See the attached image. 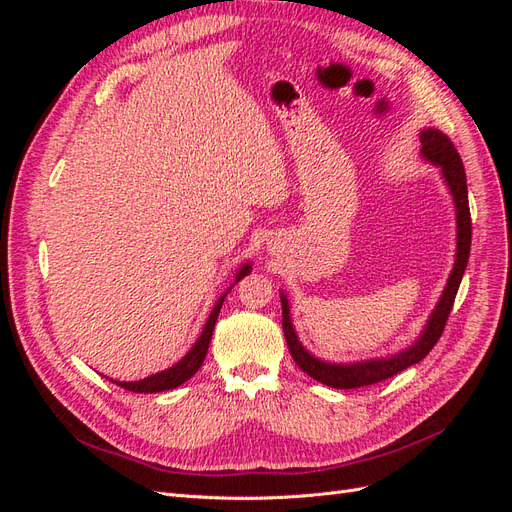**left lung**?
<instances>
[{
    "label": "left lung",
    "mask_w": 512,
    "mask_h": 512,
    "mask_svg": "<svg viewBox=\"0 0 512 512\" xmlns=\"http://www.w3.org/2000/svg\"><path fill=\"white\" fill-rule=\"evenodd\" d=\"M421 153L423 156L442 166L444 179L451 188V194L455 198V209H457V260L451 277H448L446 290L442 294V299L436 307V312L431 314L427 327L421 335L418 342L399 354L389 356V359H378V361H365V363H352V365H333V363H324L314 359L301 344L297 335H294V329L290 324L288 316V303L286 297H282V327H284V337L288 350L292 354V359L297 361V365L305 371L307 376H312L314 380L333 386V389H361V386L369 384H378L382 380H389L397 376L399 371H404L406 367L423 361L425 356L431 352V348L438 344V339L444 333L446 320L451 316V309L457 297V290L461 284L463 271L468 267V258H470V243H472V218H470V205H468V183H466V170H463V162L459 158V151L455 149L453 141L440 130H423L421 132Z\"/></svg>",
    "instance_id": "left-lung-1"
}]
</instances>
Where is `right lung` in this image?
I'll return each mask as SVG.
<instances>
[{
    "mask_svg": "<svg viewBox=\"0 0 512 512\" xmlns=\"http://www.w3.org/2000/svg\"><path fill=\"white\" fill-rule=\"evenodd\" d=\"M250 265H245L239 273H237V282L241 280V277H245L247 273H250ZM228 294V292H226ZM226 294L224 297L215 303V307H213V312H211V316H209V320H207V324H205V329H203V335L198 337V342L194 344V348L183 356V359L177 363V365H173L170 369H166V371H160V374H156V376H149V378H145V380H138V382H115V384H119L121 389H126V391H132V393H160V391H170V389H177L179 384H183L185 380H190L196 371L200 369V365H203V361H205V356H207V350H209V344H211V335H213V327H215V320H218V314H220V309H222V303H224V299H226Z\"/></svg>",
    "mask_w": 512,
    "mask_h": 512,
    "instance_id": "right-lung-1",
    "label": "right lung"
}]
</instances>
